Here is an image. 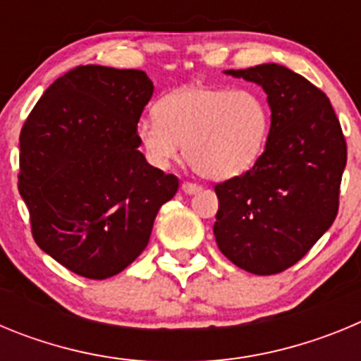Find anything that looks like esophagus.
Segmentation results:
<instances>
[{
    "instance_id": "34e87169",
    "label": "esophagus",
    "mask_w": 361,
    "mask_h": 361,
    "mask_svg": "<svg viewBox=\"0 0 361 361\" xmlns=\"http://www.w3.org/2000/svg\"><path fill=\"white\" fill-rule=\"evenodd\" d=\"M183 191L186 193V195H193V193L200 191V186L193 183H183Z\"/></svg>"
}]
</instances>
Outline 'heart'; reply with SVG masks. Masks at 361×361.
Listing matches in <instances>:
<instances>
[{"label":"heart","mask_w":361,"mask_h":361,"mask_svg":"<svg viewBox=\"0 0 361 361\" xmlns=\"http://www.w3.org/2000/svg\"><path fill=\"white\" fill-rule=\"evenodd\" d=\"M155 111L157 117L137 124L149 161L164 168L184 146L188 164L209 180L251 170L269 139V104L251 88L186 86L166 95Z\"/></svg>","instance_id":"b5f03b06"}]
</instances>
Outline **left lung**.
Wrapping results in <instances>:
<instances>
[{
    "label": "left lung",
    "instance_id": "1",
    "mask_svg": "<svg viewBox=\"0 0 361 361\" xmlns=\"http://www.w3.org/2000/svg\"><path fill=\"white\" fill-rule=\"evenodd\" d=\"M226 73L262 86L271 132L251 170L215 186L213 233L235 266L276 275L295 266L336 219L345 137L329 97L300 73L276 63Z\"/></svg>",
    "mask_w": 361,
    "mask_h": 361
}]
</instances>
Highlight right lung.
<instances>
[{
	"instance_id": "right-lung-1",
	"label": "right lung",
	"mask_w": 361,
	"mask_h": 361,
	"mask_svg": "<svg viewBox=\"0 0 361 361\" xmlns=\"http://www.w3.org/2000/svg\"><path fill=\"white\" fill-rule=\"evenodd\" d=\"M153 94L142 70L86 65L44 90L19 135V195L32 237L85 279L104 280L148 245L178 190L139 152L137 123Z\"/></svg>"
}]
</instances>
